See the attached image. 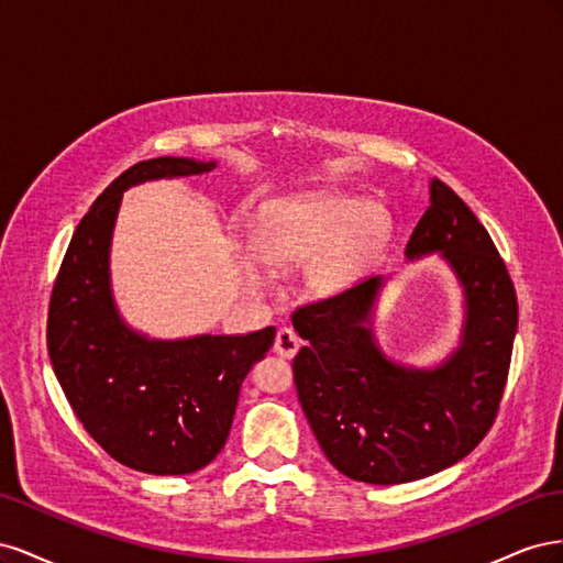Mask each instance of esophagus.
Wrapping results in <instances>:
<instances>
[{"label": "esophagus", "mask_w": 563, "mask_h": 563, "mask_svg": "<svg viewBox=\"0 0 563 563\" xmlns=\"http://www.w3.org/2000/svg\"><path fill=\"white\" fill-rule=\"evenodd\" d=\"M300 347V338L296 335L294 329H279L277 331V338H275V352L279 356H284V360H291V356H296Z\"/></svg>", "instance_id": "1"}]
</instances>
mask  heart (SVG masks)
<instances>
[{"label":"heart","instance_id":"b5f03b06","mask_svg":"<svg viewBox=\"0 0 563 563\" xmlns=\"http://www.w3.org/2000/svg\"><path fill=\"white\" fill-rule=\"evenodd\" d=\"M391 234V218L376 201L308 192L269 207L251 232L253 258L267 269L305 265L302 286L312 298H331L360 279ZM251 288L258 272L246 269Z\"/></svg>","mask_w":563,"mask_h":563}]
</instances>
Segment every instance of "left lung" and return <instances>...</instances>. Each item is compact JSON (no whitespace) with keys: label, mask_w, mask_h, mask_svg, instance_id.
Returning a JSON list of instances; mask_svg holds the SVG:
<instances>
[{"label":"left lung","mask_w":563,"mask_h":563,"mask_svg":"<svg viewBox=\"0 0 563 563\" xmlns=\"http://www.w3.org/2000/svg\"><path fill=\"white\" fill-rule=\"evenodd\" d=\"M441 253L465 296L460 345L434 368L387 360L373 338L383 277L302 305L291 317L305 347L294 360L298 399L331 465L354 482L406 484L463 460L498 416L517 333V294L486 228L446 183L406 258Z\"/></svg>","instance_id":"obj_1"}]
</instances>
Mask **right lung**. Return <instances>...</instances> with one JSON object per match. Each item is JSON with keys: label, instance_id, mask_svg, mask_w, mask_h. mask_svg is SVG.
Masks as SVG:
<instances>
[{"label": "right lung", "instance_id": "right-lung-1", "mask_svg": "<svg viewBox=\"0 0 563 563\" xmlns=\"http://www.w3.org/2000/svg\"><path fill=\"white\" fill-rule=\"evenodd\" d=\"M211 168L157 157L114 178L77 225L48 302L46 347L75 416L117 463L145 474H190L223 451L240 387L277 333L155 340L117 310L110 244L124 190Z\"/></svg>", "mask_w": 563, "mask_h": 563}]
</instances>
